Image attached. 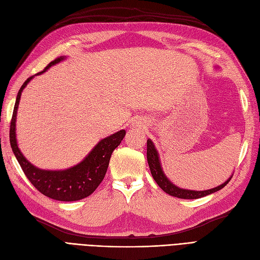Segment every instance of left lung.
<instances>
[{
  "instance_id": "1",
  "label": "left lung",
  "mask_w": 260,
  "mask_h": 260,
  "mask_svg": "<svg viewBox=\"0 0 260 260\" xmlns=\"http://www.w3.org/2000/svg\"><path fill=\"white\" fill-rule=\"evenodd\" d=\"M146 156H147V162L149 169H151V174L156 181V183L159 185V187L164 192L168 193L171 196H175V198L179 199H184V200H196V199H201L204 198V196L209 195L211 193H215L219 190H221L222 187H224L231 178L225 181V182L221 185H219L217 187L210 188V190L206 191H191V190H184V188H180L176 185L172 184L170 181L167 179V177L164 175V172L160 167V162L158 158V154H157L156 148L153 144L151 140H147V151H146Z\"/></svg>"
}]
</instances>
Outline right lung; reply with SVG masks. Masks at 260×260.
Listing matches in <instances>:
<instances>
[{
  "instance_id": "obj_1",
  "label": "right lung",
  "mask_w": 260,
  "mask_h": 260,
  "mask_svg": "<svg viewBox=\"0 0 260 260\" xmlns=\"http://www.w3.org/2000/svg\"><path fill=\"white\" fill-rule=\"evenodd\" d=\"M61 59H64V57L55 58L42 72L37 75L44 73L50 66L56 64ZM31 79H32V76L23 82L17 93L16 102H15L10 127V141L13 152L27 179L43 195L61 202H74L88 198L103 181L112 153L120 144L125 131L120 130L102 140L79 165L73 168L61 171H50L36 168L20 153L16 142V135H15V122H16V114L21 91Z\"/></svg>"
}]
</instances>
